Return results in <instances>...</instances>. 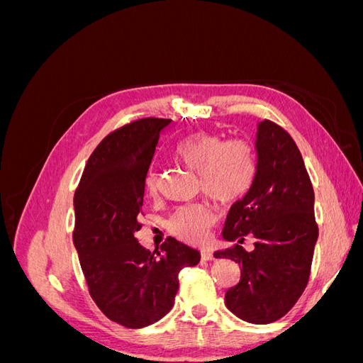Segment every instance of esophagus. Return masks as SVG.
Returning <instances> with one entry per match:
<instances>
[{
  "mask_svg": "<svg viewBox=\"0 0 363 363\" xmlns=\"http://www.w3.org/2000/svg\"><path fill=\"white\" fill-rule=\"evenodd\" d=\"M201 259L204 262H212V260H215V256H213V252L211 250H203L201 251Z\"/></svg>",
  "mask_w": 363,
  "mask_h": 363,
  "instance_id": "1",
  "label": "esophagus"
}]
</instances>
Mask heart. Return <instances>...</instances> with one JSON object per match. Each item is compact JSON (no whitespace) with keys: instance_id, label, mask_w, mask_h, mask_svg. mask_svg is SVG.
I'll return each instance as SVG.
<instances>
[{"instance_id":"b5f03b06","label":"heart","mask_w":363,"mask_h":363,"mask_svg":"<svg viewBox=\"0 0 363 363\" xmlns=\"http://www.w3.org/2000/svg\"><path fill=\"white\" fill-rule=\"evenodd\" d=\"M186 167L200 174L203 189L219 203H235L250 191L256 179V156L244 139L223 140L212 133H195L175 150ZM147 188L157 191L155 172L148 175ZM215 223V213L206 204L180 207L169 219V230L191 244H201Z\"/></svg>"}]
</instances>
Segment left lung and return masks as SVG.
<instances>
[{
  "mask_svg": "<svg viewBox=\"0 0 363 363\" xmlns=\"http://www.w3.org/2000/svg\"><path fill=\"white\" fill-rule=\"evenodd\" d=\"M256 179L225 219L223 236L235 247L216 251L232 259L240 280L225 292L227 309L251 324H269L298 301L311 276L318 239L315 194L298 147L288 131L265 119L257 124ZM257 239L255 250L240 243Z\"/></svg>",
  "mask_w": 363,
  "mask_h": 363,
  "instance_id": "1",
  "label": "left lung"
}]
</instances>
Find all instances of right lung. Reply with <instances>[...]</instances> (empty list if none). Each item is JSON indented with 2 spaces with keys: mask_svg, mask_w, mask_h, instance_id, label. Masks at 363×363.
Instances as JSON below:
<instances>
[{
  "mask_svg": "<svg viewBox=\"0 0 363 363\" xmlns=\"http://www.w3.org/2000/svg\"><path fill=\"white\" fill-rule=\"evenodd\" d=\"M171 119L144 118L121 127L95 148L74 196V247L92 300L121 325L157 323L174 306L179 272L200 262V252L168 238L160 252L142 247L147 177L156 147Z\"/></svg>",
  "mask_w": 363,
  "mask_h": 363,
  "instance_id": "add662e5",
  "label": "right lung"
}]
</instances>
